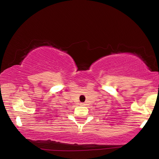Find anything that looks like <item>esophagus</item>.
Instances as JSON below:
<instances>
[{
    "mask_svg": "<svg viewBox=\"0 0 159 159\" xmlns=\"http://www.w3.org/2000/svg\"><path fill=\"white\" fill-rule=\"evenodd\" d=\"M85 105V103H80V106H84Z\"/></svg>",
    "mask_w": 159,
    "mask_h": 159,
    "instance_id": "34e87169",
    "label": "esophagus"
}]
</instances>
